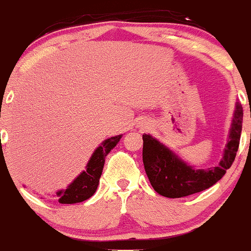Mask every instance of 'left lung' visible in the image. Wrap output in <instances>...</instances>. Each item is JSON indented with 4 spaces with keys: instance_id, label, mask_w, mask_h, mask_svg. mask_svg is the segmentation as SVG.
I'll list each match as a JSON object with an SVG mask.
<instances>
[{
    "instance_id": "left-lung-1",
    "label": "left lung",
    "mask_w": 251,
    "mask_h": 251,
    "mask_svg": "<svg viewBox=\"0 0 251 251\" xmlns=\"http://www.w3.org/2000/svg\"><path fill=\"white\" fill-rule=\"evenodd\" d=\"M243 108L236 103L229 140L220 164L212 169L196 170L150 134H143V162L152 188L168 198H180L209 189L226 175L234 163L240 145Z\"/></svg>"
}]
</instances>
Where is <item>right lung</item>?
<instances>
[{"label":"right lung","mask_w":251,"mask_h":251,"mask_svg":"<svg viewBox=\"0 0 251 251\" xmlns=\"http://www.w3.org/2000/svg\"><path fill=\"white\" fill-rule=\"evenodd\" d=\"M122 135H116L106 139L92 154L91 159L87 163L85 171H82L67 189L60 190L56 192L59 203L74 204L88 200L94 195L99 185L100 176L102 174L105 157L109 153L112 149L119 143Z\"/></svg>","instance_id":"add662e5"}]
</instances>
